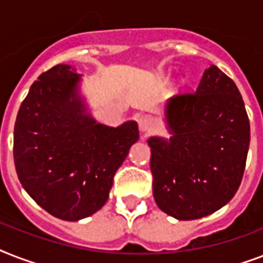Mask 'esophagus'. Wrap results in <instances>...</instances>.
Masks as SVG:
<instances>
[{
    "mask_svg": "<svg viewBox=\"0 0 263 263\" xmlns=\"http://www.w3.org/2000/svg\"><path fill=\"white\" fill-rule=\"evenodd\" d=\"M138 123H139V129L142 132H146L148 129H152L153 124H154V119H153L150 115H142L138 120Z\"/></svg>",
    "mask_w": 263,
    "mask_h": 263,
    "instance_id": "1",
    "label": "esophagus"
}]
</instances>
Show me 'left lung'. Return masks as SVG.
Masks as SVG:
<instances>
[{"instance_id":"obj_1","label":"left lung","mask_w":263,"mask_h":263,"mask_svg":"<svg viewBox=\"0 0 263 263\" xmlns=\"http://www.w3.org/2000/svg\"><path fill=\"white\" fill-rule=\"evenodd\" d=\"M166 120L169 140H147L156 203L177 220L209 216L232 199L243 179L250 144L243 98L212 65L196 91L169 101Z\"/></svg>"}]
</instances>
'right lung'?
Instances as JSON below:
<instances>
[{"label": "right lung", "instance_id": "obj_1", "mask_svg": "<svg viewBox=\"0 0 263 263\" xmlns=\"http://www.w3.org/2000/svg\"><path fill=\"white\" fill-rule=\"evenodd\" d=\"M78 82L65 64L43 72L14 123L20 183L41 208L67 221L82 220L106 203L113 177L139 138L135 121L113 128L86 115Z\"/></svg>", "mask_w": 263, "mask_h": 263}]
</instances>
